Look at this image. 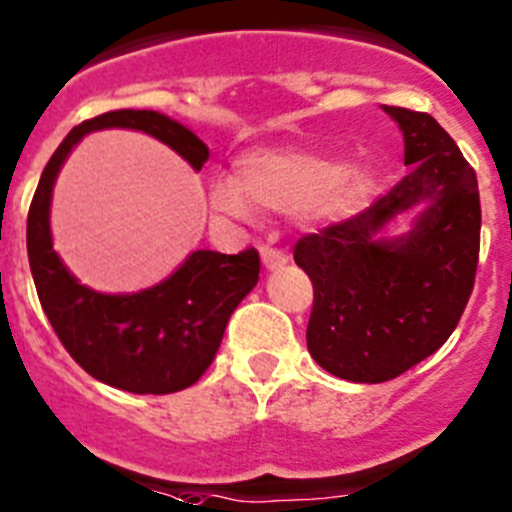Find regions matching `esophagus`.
<instances>
[{
  "instance_id": "34e87169",
  "label": "esophagus",
  "mask_w": 512,
  "mask_h": 512,
  "mask_svg": "<svg viewBox=\"0 0 512 512\" xmlns=\"http://www.w3.org/2000/svg\"><path fill=\"white\" fill-rule=\"evenodd\" d=\"M260 255H262V265H265L267 270H280V267L288 262V255H285L283 250H275V247L270 245L260 247Z\"/></svg>"
}]
</instances>
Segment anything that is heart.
<instances>
[{
	"label": "heart",
	"instance_id": "heart-1",
	"mask_svg": "<svg viewBox=\"0 0 512 512\" xmlns=\"http://www.w3.org/2000/svg\"><path fill=\"white\" fill-rule=\"evenodd\" d=\"M374 179L364 169L310 151H257L234 166V181L209 191L214 212L232 219L255 214H303L313 222H338L369 204Z\"/></svg>",
	"mask_w": 512,
	"mask_h": 512
}]
</instances>
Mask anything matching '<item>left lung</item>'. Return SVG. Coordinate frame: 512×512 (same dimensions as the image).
<instances>
[{
    "mask_svg": "<svg viewBox=\"0 0 512 512\" xmlns=\"http://www.w3.org/2000/svg\"><path fill=\"white\" fill-rule=\"evenodd\" d=\"M404 133V176L369 209L315 234L293 257L313 283L308 351L338 379L381 384L432 356L460 323L480 257L475 169L429 113L381 105ZM425 209L407 235L385 227Z\"/></svg>",
    "mask_w": 512,
    "mask_h": 512,
    "instance_id": "8db88e82",
    "label": "left lung"
}]
</instances>
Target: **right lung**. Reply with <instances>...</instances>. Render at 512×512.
Listing matches in <instances>:
<instances>
[{
	"label": "right lung",
	"mask_w": 512,
	"mask_h": 512,
	"mask_svg": "<svg viewBox=\"0 0 512 512\" xmlns=\"http://www.w3.org/2000/svg\"><path fill=\"white\" fill-rule=\"evenodd\" d=\"M133 128L159 138L191 169L209 148L186 126L156 111H111L80 123L57 146L27 214V255L47 321L93 379L131 394H171L199 381L222 343L229 315L260 278V255L191 252L184 265L141 293L105 295L80 285L52 250L50 202L62 164L85 133Z\"/></svg>",
	"instance_id": "right-lung-1"
}]
</instances>
